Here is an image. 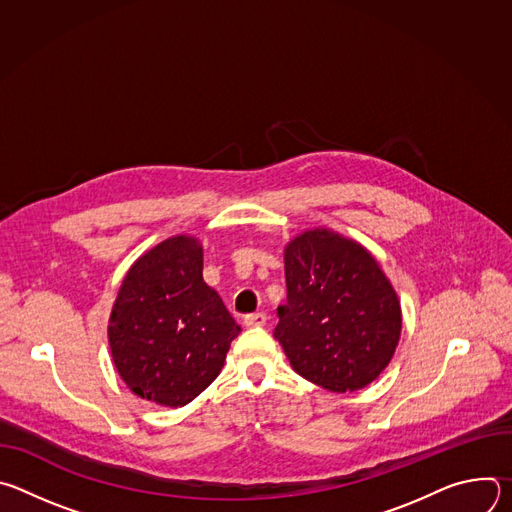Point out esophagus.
I'll return each instance as SVG.
<instances>
[{
	"mask_svg": "<svg viewBox=\"0 0 512 512\" xmlns=\"http://www.w3.org/2000/svg\"><path fill=\"white\" fill-rule=\"evenodd\" d=\"M265 324H267V316L263 312H255V314L245 316V326L247 328H259V326H265Z\"/></svg>",
	"mask_w": 512,
	"mask_h": 512,
	"instance_id": "obj_1",
	"label": "esophagus"
}]
</instances>
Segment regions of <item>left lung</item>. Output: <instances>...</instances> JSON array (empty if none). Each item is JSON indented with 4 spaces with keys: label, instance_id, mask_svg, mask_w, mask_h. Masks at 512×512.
Returning a JSON list of instances; mask_svg holds the SVG:
<instances>
[{
    "label": "left lung",
    "instance_id": "8db88e82",
    "mask_svg": "<svg viewBox=\"0 0 512 512\" xmlns=\"http://www.w3.org/2000/svg\"><path fill=\"white\" fill-rule=\"evenodd\" d=\"M285 285L273 336L298 375L350 393L385 371L401 334V306L367 249L326 229L308 231L285 249Z\"/></svg>",
    "mask_w": 512,
    "mask_h": 512
}]
</instances>
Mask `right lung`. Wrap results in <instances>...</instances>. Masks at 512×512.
I'll return each mask as SVG.
<instances>
[{
    "instance_id": "1",
    "label": "right lung",
    "mask_w": 512,
    "mask_h": 512,
    "mask_svg": "<svg viewBox=\"0 0 512 512\" xmlns=\"http://www.w3.org/2000/svg\"><path fill=\"white\" fill-rule=\"evenodd\" d=\"M241 326L202 279V247L174 237L139 257L109 322L113 362L139 395L166 407L198 397L223 369Z\"/></svg>"
}]
</instances>
